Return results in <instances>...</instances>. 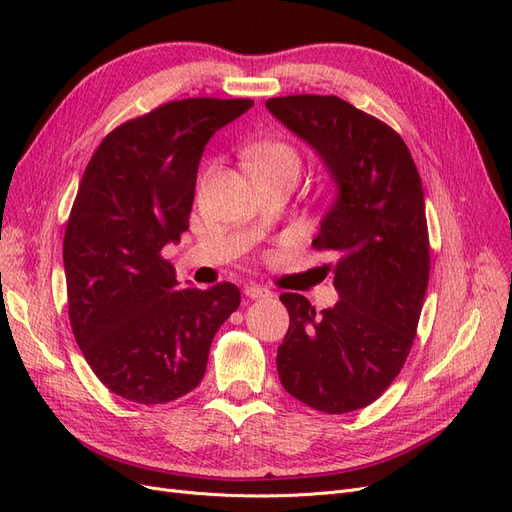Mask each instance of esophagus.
Returning <instances> with one entry per match:
<instances>
[{
	"mask_svg": "<svg viewBox=\"0 0 512 512\" xmlns=\"http://www.w3.org/2000/svg\"><path fill=\"white\" fill-rule=\"evenodd\" d=\"M243 292H245V297H247V299H267V297H271V290H269V288H265V286H256V284L245 286V288H243Z\"/></svg>",
	"mask_w": 512,
	"mask_h": 512,
	"instance_id": "obj_1",
	"label": "esophagus"
}]
</instances>
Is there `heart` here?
I'll use <instances>...</instances> for the list:
<instances>
[{
    "label": "heart",
    "instance_id": "b5f03b06",
    "mask_svg": "<svg viewBox=\"0 0 512 512\" xmlns=\"http://www.w3.org/2000/svg\"><path fill=\"white\" fill-rule=\"evenodd\" d=\"M245 166L252 173H265V170H292L299 173V156L288 145H260L245 153Z\"/></svg>",
    "mask_w": 512,
    "mask_h": 512
}]
</instances>
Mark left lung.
<instances>
[{
  "label": "left lung",
  "mask_w": 512,
  "mask_h": 512,
  "mask_svg": "<svg viewBox=\"0 0 512 512\" xmlns=\"http://www.w3.org/2000/svg\"><path fill=\"white\" fill-rule=\"evenodd\" d=\"M269 113L322 158L337 185L314 250L335 260L339 301L316 312L284 292L282 386L309 408L346 414L376 401L404 367L429 282L423 185L391 126L337 96L267 100Z\"/></svg>",
  "instance_id": "1"
}]
</instances>
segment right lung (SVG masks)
<instances>
[{"label": "right lung", "mask_w": 512, "mask_h": 512, "mask_svg": "<svg viewBox=\"0 0 512 512\" xmlns=\"http://www.w3.org/2000/svg\"><path fill=\"white\" fill-rule=\"evenodd\" d=\"M252 106L166 102L106 134L83 173L64 237L70 324L100 382L134 404L194 391L215 333L241 303L230 282L177 288L162 250L190 226L209 138Z\"/></svg>", "instance_id": "add662e5"}]
</instances>
